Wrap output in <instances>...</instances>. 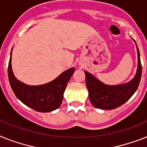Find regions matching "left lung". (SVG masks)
<instances>
[{
	"label": "left lung",
	"instance_id": "8db88e82",
	"mask_svg": "<svg viewBox=\"0 0 147 147\" xmlns=\"http://www.w3.org/2000/svg\"><path fill=\"white\" fill-rule=\"evenodd\" d=\"M137 51L138 59L137 73L134 78L127 83L109 86L98 80L92 74L85 71L88 97L93 106L102 110H113L124 104L134 94L140 84L142 74L140 53L138 46Z\"/></svg>",
	"mask_w": 147,
	"mask_h": 147
}]
</instances>
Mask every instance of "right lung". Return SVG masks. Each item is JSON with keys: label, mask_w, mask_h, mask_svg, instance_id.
<instances>
[{"label": "right lung", "mask_w": 147, "mask_h": 147, "mask_svg": "<svg viewBox=\"0 0 147 147\" xmlns=\"http://www.w3.org/2000/svg\"><path fill=\"white\" fill-rule=\"evenodd\" d=\"M13 50V49H12ZM10 53L8 76L10 86L18 99L37 112L47 113L56 110L61 104L65 88L75 71L74 67L63 72L54 80L40 86H28L18 80L11 66Z\"/></svg>", "instance_id": "obj_1"}]
</instances>
